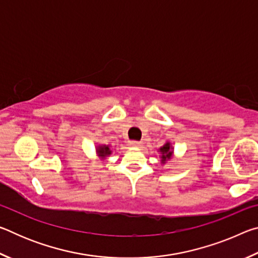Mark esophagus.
Wrapping results in <instances>:
<instances>
[{
  "label": "esophagus",
  "instance_id": "1",
  "mask_svg": "<svg viewBox=\"0 0 258 258\" xmlns=\"http://www.w3.org/2000/svg\"><path fill=\"white\" fill-rule=\"evenodd\" d=\"M141 145H142V143L140 141H130V146H132V147L139 148V147H141Z\"/></svg>",
  "mask_w": 258,
  "mask_h": 258
}]
</instances>
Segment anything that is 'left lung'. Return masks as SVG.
Instances as JSON below:
<instances>
[{
    "label": "left lung",
    "instance_id": "8db88e82",
    "mask_svg": "<svg viewBox=\"0 0 258 258\" xmlns=\"http://www.w3.org/2000/svg\"><path fill=\"white\" fill-rule=\"evenodd\" d=\"M160 154H161V163L165 164L168 159L172 158L173 156V147L171 146V143L166 142L165 145L159 149Z\"/></svg>",
    "mask_w": 258,
    "mask_h": 258
}]
</instances>
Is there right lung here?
Here are the masks:
<instances>
[{"mask_svg": "<svg viewBox=\"0 0 258 258\" xmlns=\"http://www.w3.org/2000/svg\"><path fill=\"white\" fill-rule=\"evenodd\" d=\"M97 154L100 158L104 159L106 157H108L111 154V150H110V148H109V146H99L97 148Z\"/></svg>", "mask_w": 258, "mask_h": 258, "instance_id": "add662e5", "label": "right lung"}]
</instances>
